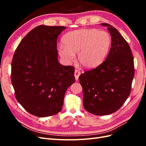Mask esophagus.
<instances>
[{"label":"esophagus","instance_id":"esophagus-1","mask_svg":"<svg viewBox=\"0 0 146 146\" xmlns=\"http://www.w3.org/2000/svg\"><path fill=\"white\" fill-rule=\"evenodd\" d=\"M80 75V72L79 71V70L78 69H76L75 70V72H74V76H75V78H76V80H77L78 79V77H79V76Z\"/></svg>","mask_w":146,"mask_h":146}]
</instances>
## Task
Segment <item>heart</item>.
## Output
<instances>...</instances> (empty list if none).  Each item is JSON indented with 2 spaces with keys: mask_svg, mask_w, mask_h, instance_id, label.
I'll return each mask as SVG.
<instances>
[{
  "mask_svg": "<svg viewBox=\"0 0 146 146\" xmlns=\"http://www.w3.org/2000/svg\"><path fill=\"white\" fill-rule=\"evenodd\" d=\"M64 46L58 47L60 56L67 62L75 59L78 54L80 64L87 69L94 68L103 62L111 47V38L105 31L97 29H80L66 33Z\"/></svg>",
  "mask_w": 146,
  "mask_h": 146,
  "instance_id": "obj_1",
  "label": "heart"
}]
</instances>
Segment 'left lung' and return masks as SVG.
<instances>
[{"mask_svg":"<svg viewBox=\"0 0 146 146\" xmlns=\"http://www.w3.org/2000/svg\"><path fill=\"white\" fill-rule=\"evenodd\" d=\"M107 26L111 46L104 62L79 76L83 88V107L98 116L113 113L124 104L131 92L134 60L129 44L112 25Z\"/></svg>","mask_w":146,"mask_h":146,"instance_id":"obj_1","label":"left lung"}]
</instances>
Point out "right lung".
<instances>
[{
	"instance_id": "add662e5",
	"label": "right lung",
	"mask_w": 146,
	"mask_h": 146,
	"mask_svg": "<svg viewBox=\"0 0 146 146\" xmlns=\"http://www.w3.org/2000/svg\"><path fill=\"white\" fill-rule=\"evenodd\" d=\"M63 26L39 25L22 39L13 55L11 80L17 102L40 117L59 113L74 83V68L58 61L56 40Z\"/></svg>"
}]
</instances>
